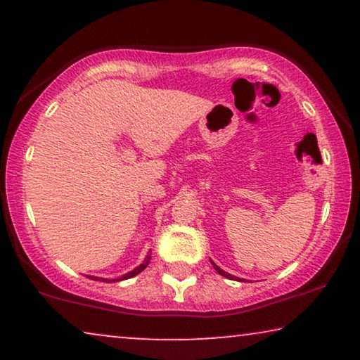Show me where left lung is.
Masks as SVG:
<instances>
[{
	"label": "left lung",
	"mask_w": 360,
	"mask_h": 360,
	"mask_svg": "<svg viewBox=\"0 0 360 360\" xmlns=\"http://www.w3.org/2000/svg\"><path fill=\"white\" fill-rule=\"evenodd\" d=\"M211 264H213V267H214L216 272H218L219 275H223V277H226V278H231V280H239L238 277H234V275H231V274H228V272H224V270H221V269L218 267V265H216V264L213 262V260H211Z\"/></svg>",
	"instance_id": "1"
}]
</instances>
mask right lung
Returning <instances> with one entry per match:
<instances>
[{
    "label": "right lung",
    "mask_w": 360,
    "mask_h": 360,
    "mask_svg": "<svg viewBox=\"0 0 360 360\" xmlns=\"http://www.w3.org/2000/svg\"><path fill=\"white\" fill-rule=\"evenodd\" d=\"M149 262H150V252L146 255V259H144V262H142L139 267H136L134 270H131V272H127L126 275H122V277H120V278H116V280H108V278H98V277H91L93 280H103V282H108V283H111V282H120V280H126V278H131V277H136L137 274H141L142 270H144L147 265H149Z\"/></svg>",
    "instance_id": "add662e5"
}]
</instances>
